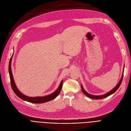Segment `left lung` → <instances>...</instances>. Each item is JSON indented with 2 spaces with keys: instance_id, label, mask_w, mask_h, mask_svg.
<instances>
[{
  "instance_id": "obj_1",
  "label": "left lung",
  "mask_w": 131,
  "mask_h": 131,
  "mask_svg": "<svg viewBox=\"0 0 131 131\" xmlns=\"http://www.w3.org/2000/svg\"><path fill=\"white\" fill-rule=\"evenodd\" d=\"M124 67H125V66L124 65L123 72V74H122V78H121L119 82L118 83V84H117V85L113 89H112L111 91H110L109 92H107V93H106L105 94H103V95H92V94H90L88 93L86 91H85V90L84 89V88H83V86H82V85H81V89H82V92H83V93L85 95H86L87 97L90 98H92V99H102V98H106V97H108V96H109L110 95L113 94L119 88V87L120 86V85H121V84L122 83V82L123 78V74H124Z\"/></svg>"
}]
</instances>
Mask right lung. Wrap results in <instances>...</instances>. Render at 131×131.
<instances>
[{"label":"right lung","instance_id":"1","mask_svg":"<svg viewBox=\"0 0 131 131\" xmlns=\"http://www.w3.org/2000/svg\"><path fill=\"white\" fill-rule=\"evenodd\" d=\"M12 57H13V55L10 59L9 63V66H8V71H9V74L10 80V84H11V86L13 91L14 92V93L19 98L26 101H28L31 103H34V104H41V103H45V102L53 100L59 94V93L61 91L62 85H63V80L61 81L60 85H59L58 88H57V89L56 91L49 95L45 96V97H30L22 94L17 88V86H16L14 81L13 74L12 72V69H11V62H12Z\"/></svg>","mask_w":131,"mask_h":131}]
</instances>
